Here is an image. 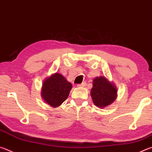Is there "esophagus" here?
<instances>
[{
	"label": "esophagus",
	"mask_w": 152,
	"mask_h": 152,
	"mask_svg": "<svg viewBox=\"0 0 152 152\" xmlns=\"http://www.w3.org/2000/svg\"><path fill=\"white\" fill-rule=\"evenodd\" d=\"M86 85V82H82V83L79 84H78V85H77V86H78V87H84Z\"/></svg>",
	"instance_id": "1"
}]
</instances>
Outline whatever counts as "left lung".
Wrapping results in <instances>:
<instances>
[{
  "label": "left lung",
  "mask_w": 152,
  "mask_h": 152,
  "mask_svg": "<svg viewBox=\"0 0 152 152\" xmlns=\"http://www.w3.org/2000/svg\"><path fill=\"white\" fill-rule=\"evenodd\" d=\"M91 89V96L96 106L104 108L115 101L117 97V89L104 76L94 79Z\"/></svg>",
  "instance_id": "8db88e82"
}]
</instances>
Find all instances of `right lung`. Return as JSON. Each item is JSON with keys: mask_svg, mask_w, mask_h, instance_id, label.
Wrapping results in <instances>:
<instances>
[{"mask_svg": "<svg viewBox=\"0 0 152 152\" xmlns=\"http://www.w3.org/2000/svg\"><path fill=\"white\" fill-rule=\"evenodd\" d=\"M72 85L60 74L56 73L43 82L42 96L53 107H57L68 98Z\"/></svg>", "mask_w": 152, "mask_h": 152, "instance_id": "right-lung-1", "label": "right lung"}]
</instances>
